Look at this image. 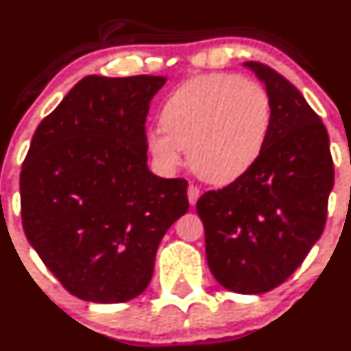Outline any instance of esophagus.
<instances>
[{
  "label": "esophagus",
  "mask_w": 351,
  "mask_h": 351,
  "mask_svg": "<svg viewBox=\"0 0 351 351\" xmlns=\"http://www.w3.org/2000/svg\"><path fill=\"white\" fill-rule=\"evenodd\" d=\"M199 195H201V191H199L197 186H189L187 187V199H189L191 206H194L197 202Z\"/></svg>",
  "instance_id": "34e87169"
}]
</instances>
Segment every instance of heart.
I'll use <instances>...</instances> for the list:
<instances>
[{
    "label": "heart",
    "instance_id": "b5f03b06",
    "mask_svg": "<svg viewBox=\"0 0 351 351\" xmlns=\"http://www.w3.org/2000/svg\"><path fill=\"white\" fill-rule=\"evenodd\" d=\"M162 130L147 134V149L164 171L182 165L210 184H229L256 164L271 127V100L259 82L237 75H202L169 95Z\"/></svg>",
    "mask_w": 351,
    "mask_h": 351
}]
</instances>
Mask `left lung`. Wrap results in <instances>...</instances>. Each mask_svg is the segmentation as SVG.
I'll return each mask as SVG.
<instances>
[{"label": "left lung", "instance_id": "left-lung-1", "mask_svg": "<svg viewBox=\"0 0 351 351\" xmlns=\"http://www.w3.org/2000/svg\"><path fill=\"white\" fill-rule=\"evenodd\" d=\"M271 100L261 156L224 189L195 204L210 273L226 289L261 295L288 280L323 234L333 189L330 138L295 85L259 62H246Z\"/></svg>", "mask_w": 351, "mask_h": 351}]
</instances>
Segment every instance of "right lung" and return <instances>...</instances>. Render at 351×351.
I'll use <instances>...</instances> for the list:
<instances>
[{
  "label": "right lung",
  "instance_id": "right-lung-1",
  "mask_svg": "<svg viewBox=\"0 0 351 351\" xmlns=\"http://www.w3.org/2000/svg\"><path fill=\"white\" fill-rule=\"evenodd\" d=\"M165 82L90 75L32 138L20 177L26 239L80 300L123 303L141 295L162 237L189 209L186 180L147 165L145 120Z\"/></svg>",
  "mask_w": 351,
  "mask_h": 351
}]
</instances>
